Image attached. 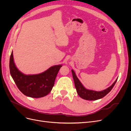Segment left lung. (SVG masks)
Listing matches in <instances>:
<instances>
[{
  "label": "left lung",
  "instance_id": "left-lung-1",
  "mask_svg": "<svg viewBox=\"0 0 131 131\" xmlns=\"http://www.w3.org/2000/svg\"><path fill=\"white\" fill-rule=\"evenodd\" d=\"M72 73L74 79L75 88H76L77 90V92L79 96L85 100L95 101L104 97L112 90L117 80V79L112 84V85H111L108 89H106L104 90H103L102 91H95L93 90L86 89L85 87L82 85L80 80H79L73 70H72Z\"/></svg>",
  "mask_w": 131,
  "mask_h": 131
}]
</instances>
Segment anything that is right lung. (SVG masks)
I'll use <instances>...</instances> for the list:
<instances>
[{
    "mask_svg": "<svg viewBox=\"0 0 131 131\" xmlns=\"http://www.w3.org/2000/svg\"><path fill=\"white\" fill-rule=\"evenodd\" d=\"M62 66H52L38 74L26 75L21 72L16 66L13 51L9 62L10 74L17 88L25 96L32 98L44 97L51 92L58 72Z\"/></svg>",
    "mask_w": 131,
    "mask_h": 131,
    "instance_id": "add662e5",
    "label": "right lung"
}]
</instances>
